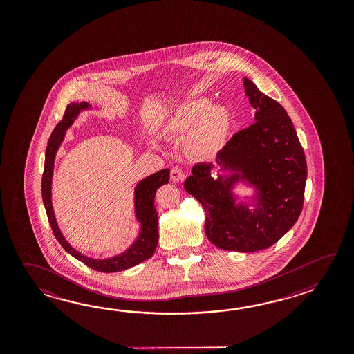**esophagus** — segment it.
I'll return each mask as SVG.
<instances>
[{"label":"esophagus","instance_id":"esophagus-1","mask_svg":"<svg viewBox=\"0 0 354 354\" xmlns=\"http://www.w3.org/2000/svg\"><path fill=\"white\" fill-rule=\"evenodd\" d=\"M171 178L174 182H182V180H185V174H183V171L180 169V167H174L171 169Z\"/></svg>","mask_w":354,"mask_h":354}]
</instances>
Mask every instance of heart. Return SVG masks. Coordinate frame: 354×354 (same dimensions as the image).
I'll return each instance as SVG.
<instances>
[{
	"instance_id": "heart-1",
	"label": "heart",
	"mask_w": 354,
	"mask_h": 354,
	"mask_svg": "<svg viewBox=\"0 0 354 354\" xmlns=\"http://www.w3.org/2000/svg\"><path fill=\"white\" fill-rule=\"evenodd\" d=\"M232 125L225 106L210 105L206 98H196L178 106L168 116L163 131L174 139L188 138V151L200 159L215 157L224 148Z\"/></svg>"
}]
</instances>
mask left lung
Wrapping results in <instances>:
<instances>
[{
  "mask_svg": "<svg viewBox=\"0 0 354 354\" xmlns=\"http://www.w3.org/2000/svg\"><path fill=\"white\" fill-rule=\"evenodd\" d=\"M256 109L254 122L234 134L216 154L224 172L215 180L212 163H197L185 189L203 205L205 233L218 248L257 252L273 245L300 216L308 167L305 153L286 110L244 78ZM241 180L257 188L255 205L236 204L233 186Z\"/></svg>",
  "mask_w": 354,
  "mask_h": 354,
  "instance_id": "1",
  "label": "left lung"
}]
</instances>
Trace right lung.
<instances>
[{"label":"right lung","mask_w":354,"mask_h":354,"mask_svg":"<svg viewBox=\"0 0 354 354\" xmlns=\"http://www.w3.org/2000/svg\"><path fill=\"white\" fill-rule=\"evenodd\" d=\"M91 105L87 102H72L67 106L63 119L57 124L54 128L52 136L48 140V147L46 151V163H44V174L41 180V195L43 203L46 206V215L49 224L52 226L54 236L59 241L60 245L75 259L81 261L82 263L91 267L92 270L98 272H120L134 267L136 264L142 263L145 259L151 258L157 248L158 243V214L154 206V197L156 192L162 185H166L169 180V169H162L157 174H151L147 178L140 180L136 186L134 201H136V216L140 223V233L136 241L129 247L124 253L119 256L106 258V259H96L90 257L83 256L80 252L71 247V244L66 241L63 234L60 232L57 220L54 216L53 203H52V178H53L54 159L55 154L59 149L60 144L66 136L67 130L73 122L77 116L82 110L90 109Z\"/></svg>","instance_id":"1"}]
</instances>
